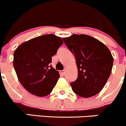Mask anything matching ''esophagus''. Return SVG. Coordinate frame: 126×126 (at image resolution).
I'll list each match as a JSON object with an SVG mask.
<instances>
[{
	"label": "esophagus",
	"instance_id": "esophagus-1",
	"mask_svg": "<svg viewBox=\"0 0 126 126\" xmlns=\"http://www.w3.org/2000/svg\"><path fill=\"white\" fill-rule=\"evenodd\" d=\"M65 70H62V71L61 72V74H62V75H65Z\"/></svg>",
	"mask_w": 126,
	"mask_h": 126
}]
</instances>
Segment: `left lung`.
<instances>
[{"label": "left lung", "instance_id": "obj_1", "mask_svg": "<svg viewBox=\"0 0 126 126\" xmlns=\"http://www.w3.org/2000/svg\"><path fill=\"white\" fill-rule=\"evenodd\" d=\"M76 59L77 79L70 83L75 94L89 98L103 88L113 65L110 49L96 38L86 34H72L62 38Z\"/></svg>", "mask_w": 126, "mask_h": 126}]
</instances>
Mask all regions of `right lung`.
<instances>
[{"mask_svg": "<svg viewBox=\"0 0 126 126\" xmlns=\"http://www.w3.org/2000/svg\"><path fill=\"white\" fill-rule=\"evenodd\" d=\"M63 44L62 38L44 34L24 42L14 53V66L19 81L29 93L43 97L51 93L60 75L50 63Z\"/></svg>", "mask_w": 126, "mask_h": 126, "instance_id": "obj_1", "label": "right lung"}]
</instances>
